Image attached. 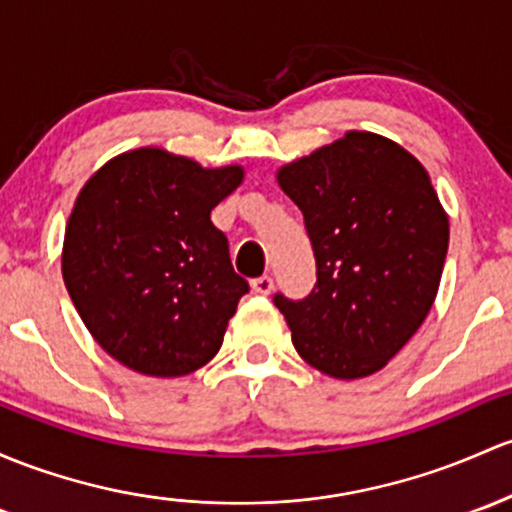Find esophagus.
Masks as SVG:
<instances>
[{"mask_svg": "<svg viewBox=\"0 0 512 512\" xmlns=\"http://www.w3.org/2000/svg\"><path fill=\"white\" fill-rule=\"evenodd\" d=\"M251 288H254V293L258 295H268L273 290V278L271 276H258L251 280Z\"/></svg>", "mask_w": 512, "mask_h": 512, "instance_id": "1", "label": "esophagus"}]
</instances>
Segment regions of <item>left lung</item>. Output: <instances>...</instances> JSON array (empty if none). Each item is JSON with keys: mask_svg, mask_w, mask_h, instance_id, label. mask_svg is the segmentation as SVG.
<instances>
[{"mask_svg": "<svg viewBox=\"0 0 512 512\" xmlns=\"http://www.w3.org/2000/svg\"><path fill=\"white\" fill-rule=\"evenodd\" d=\"M317 261L302 300L276 293L298 354L332 378H364L410 342L437 298L449 219L412 153L346 131L278 170Z\"/></svg>", "mask_w": 512, "mask_h": 512, "instance_id": "left-lung-1", "label": "left lung"}]
</instances>
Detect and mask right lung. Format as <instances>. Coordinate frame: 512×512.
Masks as SVG:
<instances>
[{"label":"right lung","instance_id":"1","mask_svg":"<svg viewBox=\"0 0 512 512\" xmlns=\"http://www.w3.org/2000/svg\"><path fill=\"white\" fill-rule=\"evenodd\" d=\"M244 168H202L163 148L112 158L80 190L63 241L75 310L112 359L175 378L214 359L249 283L212 224Z\"/></svg>","mask_w":512,"mask_h":512}]
</instances>
